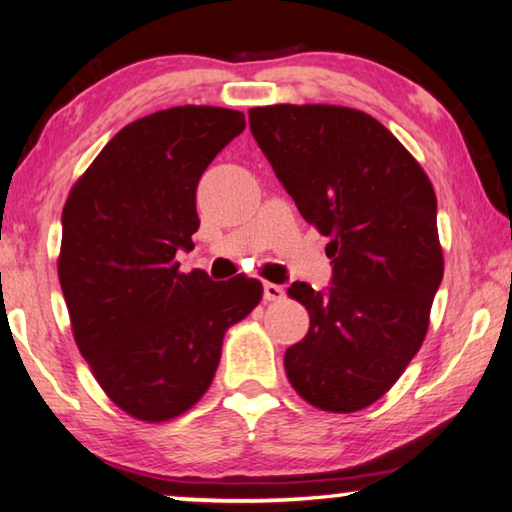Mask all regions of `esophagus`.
I'll return each instance as SVG.
<instances>
[{"label": "esophagus", "instance_id": "obj_1", "mask_svg": "<svg viewBox=\"0 0 512 512\" xmlns=\"http://www.w3.org/2000/svg\"><path fill=\"white\" fill-rule=\"evenodd\" d=\"M264 301H280L285 299V287L276 285V282H264Z\"/></svg>", "mask_w": 512, "mask_h": 512}]
</instances>
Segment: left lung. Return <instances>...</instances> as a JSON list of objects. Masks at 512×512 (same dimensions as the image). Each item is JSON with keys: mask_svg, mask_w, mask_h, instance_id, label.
Returning a JSON list of instances; mask_svg holds the SVG:
<instances>
[{"mask_svg": "<svg viewBox=\"0 0 512 512\" xmlns=\"http://www.w3.org/2000/svg\"><path fill=\"white\" fill-rule=\"evenodd\" d=\"M250 133L301 216L331 236V285L294 282L310 329L285 352L312 407L379 400L421 349L444 278L437 197L423 167L370 114L338 105H266Z\"/></svg>", "mask_w": 512, "mask_h": 512, "instance_id": "8db88e82", "label": "left lung"}]
</instances>
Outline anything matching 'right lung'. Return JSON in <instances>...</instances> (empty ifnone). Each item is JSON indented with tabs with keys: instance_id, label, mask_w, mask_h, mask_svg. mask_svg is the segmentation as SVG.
<instances>
[{
	"instance_id": "1",
	"label": "right lung",
	"mask_w": 512,
	"mask_h": 512,
	"mask_svg": "<svg viewBox=\"0 0 512 512\" xmlns=\"http://www.w3.org/2000/svg\"><path fill=\"white\" fill-rule=\"evenodd\" d=\"M243 112L183 105L112 137L61 213L59 282L80 354L110 400L140 421L183 414L207 393L225 331L262 299V282L181 273L200 227L195 190L243 133Z\"/></svg>"
}]
</instances>
